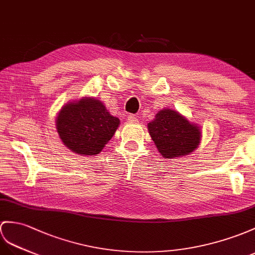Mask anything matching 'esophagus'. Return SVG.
Here are the masks:
<instances>
[{
  "label": "esophagus",
  "mask_w": 255,
  "mask_h": 255,
  "mask_svg": "<svg viewBox=\"0 0 255 255\" xmlns=\"http://www.w3.org/2000/svg\"><path fill=\"white\" fill-rule=\"evenodd\" d=\"M128 122H129V123H136L137 122V118H136L134 115H129L128 117Z\"/></svg>",
  "instance_id": "obj_1"
}]
</instances>
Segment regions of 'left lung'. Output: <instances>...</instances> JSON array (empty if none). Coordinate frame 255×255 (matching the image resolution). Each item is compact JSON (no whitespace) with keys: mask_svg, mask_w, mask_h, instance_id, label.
Returning <instances> with one entry per match:
<instances>
[{"mask_svg":"<svg viewBox=\"0 0 255 255\" xmlns=\"http://www.w3.org/2000/svg\"><path fill=\"white\" fill-rule=\"evenodd\" d=\"M148 129L159 152L166 159L192 152L201 137L199 128L172 109L160 110L148 123Z\"/></svg>","mask_w":255,"mask_h":255,"instance_id":"obj_1","label":"left lung"}]
</instances>
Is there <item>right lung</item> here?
Instances as JSON below:
<instances>
[{
	"label": "right lung",
	"instance_id": "1",
	"mask_svg": "<svg viewBox=\"0 0 255 255\" xmlns=\"http://www.w3.org/2000/svg\"><path fill=\"white\" fill-rule=\"evenodd\" d=\"M119 124L120 120L111 116L102 102L90 97L66 105L58 114L56 128L70 150L94 156L103 150Z\"/></svg>",
	"mask_w": 255,
	"mask_h": 255
}]
</instances>
